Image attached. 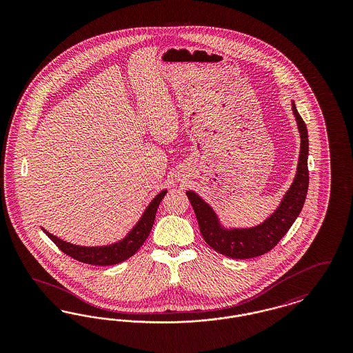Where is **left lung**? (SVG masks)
Listing matches in <instances>:
<instances>
[{"label":"left lung","mask_w":353,"mask_h":353,"mask_svg":"<svg viewBox=\"0 0 353 353\" xmlns=\"http://www.w3.org/2000/svg\"><path fill=\"white\" fill-rule=\"evenodd\" d=\"M292 114L301 134V152L294 183L287 190L276 210L262 223L248 229H226L221 225L216 212L193 190L186 196L193 206L205 242L216 252L233 259H248L270 252L285 236L302 212L308 190V134L305 123L295 103L291 101Z\"/></svg>","instance_id":"obj_1"}]
</instances>
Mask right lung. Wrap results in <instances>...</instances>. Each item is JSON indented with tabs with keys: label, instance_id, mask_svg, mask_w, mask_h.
Segmentation results:
<instances>
[{
	"label": "right lung",
	"instance_id": "add662e5",
	"mask_svg": "<svg viewBox=\"0 0 353 353\" xmlns=\"http://www.w3.org/2000/svg\"><path fill=\"white\" fill-rule=\"evenodd\" d=\"M165 194H167V190H161L147 206L141 219H139V222L134 225L132 230L127 234V236L112 245L95 246V248L78 246V245H72L66 241H62L61 238L50 234L45 229H42V230L62 252L79 262L95 265V266L117 265V263L128 259L130 256H132L134 252H137L141 248V245L145 242V239L151 233L159 203L164 199Z\"/></svg>",
	"mask_w": 353,
	"mask_h": 353
}]
</instances>
